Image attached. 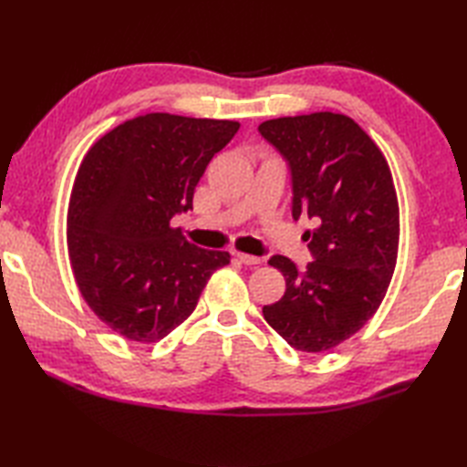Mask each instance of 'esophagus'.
I'll use <instances>...</instances> for the list:
<instances>
[{
    "instance_id": "1",
    "label": "esophagus",
    "mask_w": 467,
    "mask_h": 467,
    "mask_svg": "<svg viewBox=\"0 0 467 467\" xmlns=\"http://www.w3.org/2000/svg\"><path fill=\"white\" fill-rule=\"evenodd\" d=\"M236 259H239L243 265H261L263 263L261 256L246 254V253H236Z\"/></svg>"
}]
</instances>
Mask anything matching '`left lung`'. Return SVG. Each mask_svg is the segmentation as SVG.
I'll return each instance as SVG.
<instances>
[{"mask_svg": "<svg viewBox=\"0 0 467 467\" xmlns=\"http://www.w3.org/2000/svg\"><path fill=\"white\" fill-rule=\"evenodd\" d=\"M261 134L289 161L293 218L315 261L301 273L286 256L269 261L286 281L266 323L296 351L323 353L349 339L379 309L398 263L400 202L383 152L353 118L313 112L266 120Z\"/></svg>", "mask_w": 467, "mask_h": 467, "instance_id": "1", "label": "left lung"}]
</instances>
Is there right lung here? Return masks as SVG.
<instances>
[{
	"label": "right lung",
	"instance_id": "obj_1",
	"mask_svg": "<svg viewBox=\"0 0 467 467\" xmlns=\"http://www.w3.org/2000/svg\"><path fill=\"white\" fill-rule=\"evenodd\" d=\"M241 124L152 112L96 140L67 206V254L78 289L118 335L156 343L192 315L211 275L231 263L171 226L192 208L208 162Z\"/></svg>",
	"mask_w": 467,
	"mask_h": 467
}]
</instances>
